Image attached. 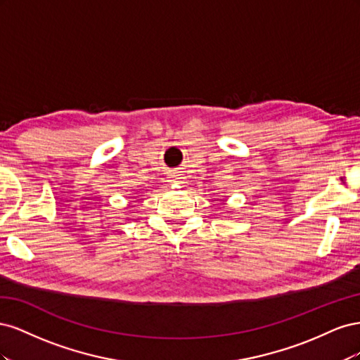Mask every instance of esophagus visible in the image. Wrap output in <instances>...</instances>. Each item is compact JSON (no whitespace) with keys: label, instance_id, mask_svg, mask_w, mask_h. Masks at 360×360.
Here are the masks:
<instances>
[{"label":"esophagus","instance_id":"obj_1","mask_svg":"<svg viewBox=\"0 0 360 360\" xmlns=\"http://www.w3.org/2000/svg\"><path fill=\"white\" fill-rule=\"evenodd\" d=\"M181 179H183V177H180L179 174H176V172H172L171 176H169V181H171V183H181Z\"/></svg>","mask_w":360,"mask_h":360}]
</instances>
